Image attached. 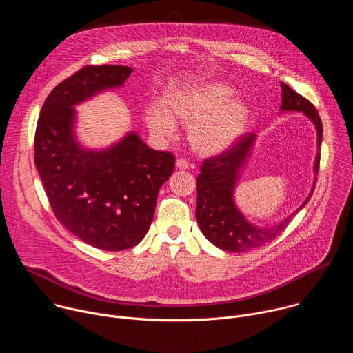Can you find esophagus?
<instances>
[{
  "mask_svg": "<svg viewBox=\"0 0 353 353\" xmlns=\"http://www.w3.org/2000/svg\"><path fill=\"white\" fill-rule=\"evenodd\" d=\"M176 168L180 169V170H187V169L190 168V165H188V162H187L185 159L181 158V159H177V161H176Z\"/></svg>",
  "mask_w": 353,
  "mask_h": 353,
  "instance_id": "1",
  "label": "esophagus"
}]
</instances>
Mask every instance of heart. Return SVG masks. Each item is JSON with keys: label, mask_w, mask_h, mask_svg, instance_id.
<instances>
[{"label": "heart", "mask_w": 353, "mask_h": 353, "mask_svg": "<svg viewBox=\"0 0 353 353\" xmlns=\"http://www.w3.org/2000/svg\"><path fill=\"white\" fill-rule=\"evenodd\" d=\"M233 96L234 89L218 81L169 89L162 105L148 106L146 125L161 138H172L179 121L188 127L196 154H221L244 134L251 116L244 100Z\"/></svg>", "instance_id": "obj_1"}]
</instances>
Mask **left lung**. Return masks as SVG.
I'll return each mask as SVG.
<instances>
[{"mask_svg": "<svg viewBox=\"0 0 353 353\" xmlns=\"http://www.w3.org/2000/svg\"><path fill=\"white\" fill-rule=\"evenodd\" d=\"M282 105L281 112L303 113L316 127L317 149L321 146L323 124L316 108L307 99L296 93L290 86L281 82ZM256 134H244L223 154L210 158L201 165V173L196 177V223L203 234L218 248L232 253L260 247L274 240L285 230L290 219L309 203L314 191L316 181L306 201L294 212L271 226H259L251 223L237 208L234 203V190L241 170L256 143ZM320 154L314 159V174L319 173Z\"/></svg>", "mask_w": 353, "mask_h": 353, "instance_id": "obj_1", "label": "left lung"}]
</instances>
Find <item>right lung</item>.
Returning <instances> with one entry per match:
<instances>
[{
	"label": "right lung",
	"instance_id": "add662e5",
	"mask_svg": "<svg viewBox=\"0 0 353 353\" xmlns=\"http://www.w3.org/2000/svg\"><path fill=\"white\" fill-rule=\"evenodd\" d=\"M131 72L125 65L81 68L50 92L34 134V165L56 218L79 240L105 251L131 248L145 237L176 161L170 152L150 149L134 131L105 149L79 143L75 106L121 88Z\"/></svg>",
	"mask_w": 353,
	"mask_h": 353
}]
</instances>
